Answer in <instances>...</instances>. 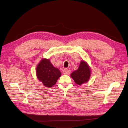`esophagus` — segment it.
Masks as SVG:
<instances>
[{
    "label": "esophagus",
    "mask_w": 128,
    "mask_h": 128,
    "mask_svg": "<svg viewBox=\"0 0 128 128\" xmlns=\"http://www.w3.org/2000/svg\"><path fill=\"white\" fill-rule=\"evenodd\" d=\"M63 74L65 75H69L70 74V71L69 70H67V69H64L63 70Z\"/></svg>",
    "instance_id": "1"
}]
</instances>
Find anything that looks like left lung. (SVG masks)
Listing matches in <instances>:
<instances>
[{
    "instance_id": "1",
    "label": "left lung",
    "mask_w": 128,
    "mask_h": 128,
    "mask_svg": "<svg viewBox=\"0 0 128 128\" xmlns=\"http://www.w3.org/2000/svg\"><path fill=\"white\" fill-rule=\"evenodd\" d=\"M91 74V69L88 63L84 60H82L78 70L74 71L71 74L70 77L74 79L76 84L82 85L89 81Z\"/></svg>"
}]
</instances>
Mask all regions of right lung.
Wrapping results in <instances>:
<instances>
[{"label": "right lung", "instance_id": "right-lung-1", "mask_svg": "<svg viewBox=\"0 0 128 128\" xmlns=\"http://www.w3.org/2000/svg\"><path fill=\"white\" fill-rule=\"evenodd\" d=\"M36 76L38 79L48 88L54 85L61 76V72L51 63L49 59L43 58L36 68Z\"/></svg>", "mask_w": 128, "mask_h": 128}]
</instances>
